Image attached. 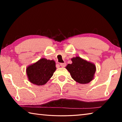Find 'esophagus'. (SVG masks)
I'll use <instances>...</instances> for the list:
<instances>
[{"label":"esophagus","mask_w":122,"mask_h":122,"mask_svg":"<svg viewBox=\"0 0 122 122\" xmlns=\"http://www.w3.org/2000/svg\"><path fill=\"white\" fill-rule=\"evenodd\" d=\"M60 65L61 67H65L66 66V63H61L60 64Z\"/></svg>","instance_id":"34e87169"}]
</instances>
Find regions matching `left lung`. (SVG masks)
I'll return each instance as SVG.
<instances>
[{
  "label": "left lung",
  "instance_id": "obj_1",
  "mask_svg": "<svg viewBox=\"0 0 122 122\" xmlns=\"http://www.w3.org/2000/svg\"><path fill=\"white\" fill-rule=\"evenodd\" d=\"M72 63L66 67L71 77L76 82L81 84L88 83L93 79L96 71V66L80 57H73Z\"/></svg>",
  "mask_w": 122,
  "mask_h": 122
}]
</instances>
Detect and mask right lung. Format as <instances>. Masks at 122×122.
Returning a JSON list of instances; mask_svg holds the SVG:
<instances>
[{"instance_id": "add662e5", "label": "right lung", "mask_w": 122, "mask_h": 122, "mask_svg": "<svg viewBox=\"0 0 122 122\" xmlns=\"http://www.w3.org/2000/svg\"><path fill=\"white\" fill-rule=\"evenodd\" d=\"M56 69L54 61L42 58L28 66L26 73L29 81L31 83L42 86L48 82Z\"/></svg>"}]
</instances>
